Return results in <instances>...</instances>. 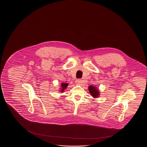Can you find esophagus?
<instances>
[{"mask_svg":"<svg viewBox=\"0 0 147 147\" xmlns=\"http://www.w3.org/2000/svg\"><path fill=\"white\" fill-rule=\"evenodd\" d=\"M82 80H81L80 79H78V80H77L76 81V84H77V85H81L82 84Z\"/></svg>","mask_w":147,"mask_h":147,"instance_id":"34e87169","label":"esophagus"}]
</instances>
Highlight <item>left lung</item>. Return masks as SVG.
<instances>
[{
	"label": "left lung",
	"instance_id": "8db88e82",
	"mask_svg": "<svg viewBox=\"0 0 147 147\" xmlns=\"http://www.w3.org/2000/svg\"><path fill=\"white\" fill-rule=\"evenodd\" d=\"M88 90L89 91L90 94H91V96L92 97L96 98L97 97L99 96V91L98 90V89H97V87H94V86H89Z\"/></svg>",
	"mask_w": 147,
	"mask_h": 147
}]
</instances>
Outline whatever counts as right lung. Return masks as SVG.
Listing matches in <instances>:
<instances>
[{
	"instance_id": "1",
	"label": "right lung",
	"mask_w": 147,
	"mask_h": 147,
	"mask_svg": "<svg viewBox=\"0 0 147 147\" xmlns=\"http://www.w3.org/2000/svg\"><path fill=\"white\" fill-rule=\"evenodd\" d=\"M68 86V84L67 83H62L61 84V90L60 92H63V91L65 90V89L67 88V87Z\"/></svg>"
}]
</instances>
